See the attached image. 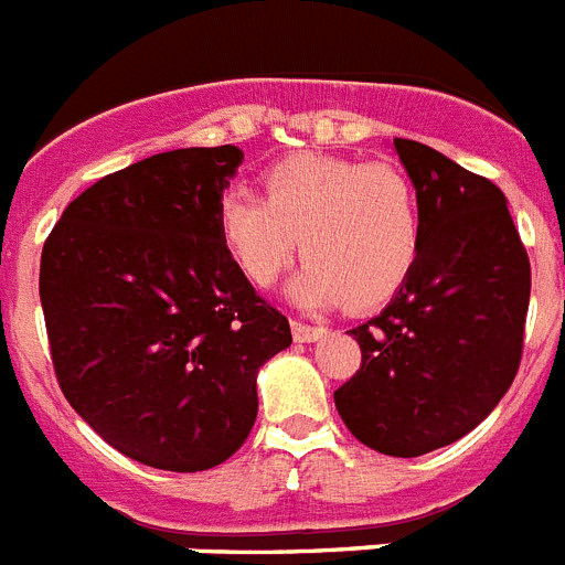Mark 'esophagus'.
<instances>
[{
  "label": "esophagus",
  "instance_id": "obj_1",
  "mask_svg": "<svg viewBox=\"0 0 565 565\" xmlns=\"http://www.w3.org/2000/svg\"><path fill=\"white\" fill-rule=\"evenodd\" d=\"M324 333V327H312L305 321H292V339L296 341H316Z\"/></svg>",
  "mask_w": 565,
  "mask_h": 565
}]
</instances>
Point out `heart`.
<instances>
[{"label": "heart", "mask_w": 565, "mask_h": 565, "mask_svg": "<svg viewBox=\"0 0 565 565\" xmlns=\"http://www.w3.org/2000/svg\"><path fill=\"white\" fill-rule=\"evenodd\" d=\"M253 192L221 194L217 238L246 281L269 287L301 249L290 284L301 307L371 310L405 287L422 255L414 183L391 163L290 154Z\"/></svg>", "instance_id": "1"}]
</instances>
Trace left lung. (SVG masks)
Wrapping results in <instances>:
<instances>
[{
    "mask_svg": "<svg viewBox=\"0 0 565 565\" xmlns=\"http://www.w3.org/2000/svg\"><path fill=\"white\" fill-rule=\"evenodd\" d=\"M422 210V255L376 319L353 327L362 367L333 393L350 434L387 457L457 443L511 387L532 267L505 194L416 140H393Z\"/></svg>",
    "mask_w": 565,
    "mask_h": 565,
    "instance_id": "8db88e82",
    "label": "left lung"
}]
</instances>
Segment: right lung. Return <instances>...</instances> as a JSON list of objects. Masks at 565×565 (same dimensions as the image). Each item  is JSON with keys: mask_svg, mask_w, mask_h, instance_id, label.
<instances>
[{"mask_svg": "<svg viewBox=\"0 0 565 565\" xmlns=\"http://www.w3.org/2000/svg\"><path fill=\"white\" fill-rule=\"evenodd\" d=\"M241 160L238 146L151 154L74 198L42 246L65 399L111 448L160 471H206L238 451L260 364L292 341L217 238Z\"/></svg>", "mask_w": 565, "mask_h": 565, "instance_id": "obj_1", "label": "right lung"}]
</instances>
